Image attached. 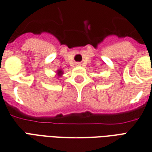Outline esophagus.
I'll use <instances>...</instances> for the list:
<instances>
[{"label":"esophagus","mask_w":152,"mask_h":152,"mask_svg":"<svg viewBox=\"0 0 152 152\" xmlns=\"http://www.w3.org/2000/svg\"><path fill=\"white\" fill-rule=\"evenodd\" d=\"M81 65H82L81 63H76V66H81Z\"/></svg>","instance_id":"1"}]
</instances>
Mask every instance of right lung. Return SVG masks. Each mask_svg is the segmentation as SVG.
Returning <instances> with one entry per match:
<instances>
[{"instance_id": "right-lung-1", "label": "right lung", "mask_w": 152, "mask_h": 152, "mask_svg": "<svg viewBox=\"0 0 152 152\" xmlns=\"http://www.w3.org/2000/svg\"><path fill=\"white\" fill-rule=\"evenodd\" d=\"M56 76L58 77H62V75H64V71L62 70V69H59V70L56 71ZM57 79H58V78H57Z\"/></svg>"}]
</instances>
